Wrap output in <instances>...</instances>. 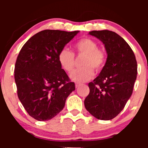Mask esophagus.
<instances>
[{
	"label": "esophagus",
	"mask_w": 148,
	"mask_h": 148,
	"mask_svg": "<svg viewBox=\"0 0 148 148\" xmlns=\"http://www.w3.org/2000/svg\"><path fill=\"white\" fill-rule=\"evenodd\" d=\"M81 84H78V83H76V84H75V86H76V88H79V86H81Z\"/></svg>",
	"instance_id": "obj_1"
}]
</instances>
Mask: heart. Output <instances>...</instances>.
Segmentation results:
<instances>
[{
	"label": "heart",
	"mask_w": 148,
	"mask_h": 148,
	"mask_svg": "<svg viewBox=\"0 0 148 148\" xmlns=\"http://www.w3.org/2000/svg\"><path fill=\"white\" fill-rule=\"evenodd\" d=\"M74 51L77 56H84L82 60L83 67L76 69L71 74V79L76 82H85L90 79L95 72H100L104 67L106 54L102 49H99L96 41L90 37H84L76 42ZM58 61L65 72L70 73L75 65L74 53L67 48L61 49L58 53Z\"/></svg>",
	"instance_id": "obj_1"
}]
</instances>
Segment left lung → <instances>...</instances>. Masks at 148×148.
I'll list each match as a JSON object with an SVG mask.
<instances>
[{"label": "left lung", "instance_id": "obj_1", "mask_svg": "<svg viewBox=\"0 0 148 148\" xmlns=\"http://www.w3.org/2000/svg\"><path fill=\"white\" fill-rule=\"evenodd\" d=\"M89 34L103 42L108 56L99 75L88 84L85 107L99 120H112L123 111L133 92L137 62L130 45L115 32L92 30Z\"/></svg>", "mask_w": 148, "mask_h": 148}]
</instances>
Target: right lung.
<instances>
[{
    "instance_id": "1",
    "label": "right lung",
    "mask_w": 148,
    "mask_h": 148,
    "mask_svg": "<svg viewBox=\"0 0 148 148\" xmlns=\"http://www.w3.org/2000/svg\"><path fill=\"white\" fill-rule=\"evenodd\" d=\"M79 31L45 30L25 43L14 67L17 95L30 116L49 120L63 109L75 84L58 61L61 49Z\"/></svg>"
}]
</instances>
